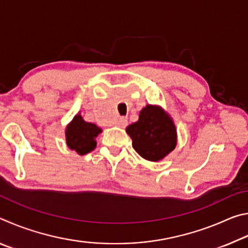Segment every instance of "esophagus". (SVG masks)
<instances>
[{"instance_id": "1", "label": "esophagus", "mask_w": 248, "mask_h": 248, "mask_svg": "<svg viewBox=\"0 0 248 248\" xmlns=\"http://www.w3.org/2000/svg\"><path fill=\"white\" fill-rule=\"evenodd\" d=\"M116 125L119 128H125L128 125V120L124 118V117H121V118H119V120L116 123Z\"/></svg>"}]
</instances>
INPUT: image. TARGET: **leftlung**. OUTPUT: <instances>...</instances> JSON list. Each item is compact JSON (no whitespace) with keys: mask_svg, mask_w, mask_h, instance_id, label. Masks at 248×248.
Here are the masks:
<instances>
[{"mask_svg":"<svg viewBox=\"0 0 248 248\" xmlns=\"http://www.w3.org/2000/svg\"><path fill=\"white\" fill-rule=\"evenodd\" d=\"M125 131L132 139L137 153L151 162L161 161L177 144L173 118L156 105L148 104L142 108L139 120L128 125Z\"/></svg>","mask_w":248,"mask_h":248,"instance_id":"obj_1","label":"left lung"}]
</instances>
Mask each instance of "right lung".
<instances>
[{
	"mask_svg": "<svg viewBox=\"0 0 248 248\" xmlns=\"http://www.w3.org/2000/svg\"><path fill=\"white\" fill-rule=\"evenodd\" d=\"M100 132L102 129L95 124L87 123L78 112L65 128L66 145L78 155H85L96 148L95 139Z\"/></svg>",
	"mask_w": 248,
	"mask_h": 248,
	"instance_id": "add662e5",
	"label": "right lung"
}]
</instances>
